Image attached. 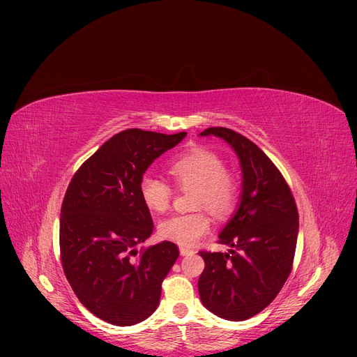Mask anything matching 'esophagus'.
<instances>
[{
    "instance_id": "1",
    "label": "esophagus",
    "mask_w": 357,
    "mask_h": 357,
    "mask_svg": "<svg viewBox=\"0 0 357 357\" xmlns=\"http://www.w3.org/2000/svg\"><path fill=\"white\" fill-rule=\"evenodd\" d=\"M179 252H181V255H182V256H188V255H194V253H195V250H194V249L185 248V246H181Z\"/></svg>"
}]
</instances>
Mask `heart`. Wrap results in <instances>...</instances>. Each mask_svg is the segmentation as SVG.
I'll use <instances>...</instances> for the list:
<instances>
[{
	"mask_svg": "<svg viewBox=\"0 0 357 357\" xmlns=\"http://www.w3.org/2000/svg\"><path fill=\"white\" fill-rule=\"evenodd\" d=\"M167 174L178 188H194L191 204L198 210L163 220L159 234L181 246H192L211 229V217L205 208L217 217H226L234 210L240 197V179L234 171L224 166L220 155L204 147H192L178 155L169 162ZM139 191L149 210L165 213L171 207L174 188L167 182L143 176Z\"/></svg>",
	"mask_w": 357,
	"mask_h": 357,
	"instance_id": "b5f03b06",
	"label": "heart"
}]
</instances>
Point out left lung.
<instances>
[{"label":"left lung","instance_id":"8db88e82","mask_svg":"<svg viewBox=\"0 0 357 357\" xmlns=\"http://www.w3.org/2000/svg\"><path fill=\"white\" fill-rule=\"evenodd\" d=\"M226 140L243 171L240 207L218 243L229 253L199 252L205 261L198 280L204 307L230 321L265 310L292 271L298 237V210L282 174L248 137L226 127H208L201 136Z\"/></svg>","mask_w":357,"mask_h":357}]
</instances>
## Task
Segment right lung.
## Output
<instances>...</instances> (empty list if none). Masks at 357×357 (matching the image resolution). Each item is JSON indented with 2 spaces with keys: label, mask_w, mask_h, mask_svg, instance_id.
Segmentation results:
<instances>
[{
  "label": "right lung",
  "mask_w": 357,
  "mask_h": 357,
  "mask_svg": "<svg viewBox=\"0 0 357 357\" xmlns=\"http://www.w3.org/2000/svg\"><path fill=\"white\" fill-rule=\"evenodd\" d=\"M185 136L120 131L69 182L61 208L62 268L84 307L109 324L135 326L152 315L179 256L172 241L140 253L136 246L155 227L139 191L143 174Z\"/></svg>",
  "instance_id": "obj_1"
}]
</instances>
